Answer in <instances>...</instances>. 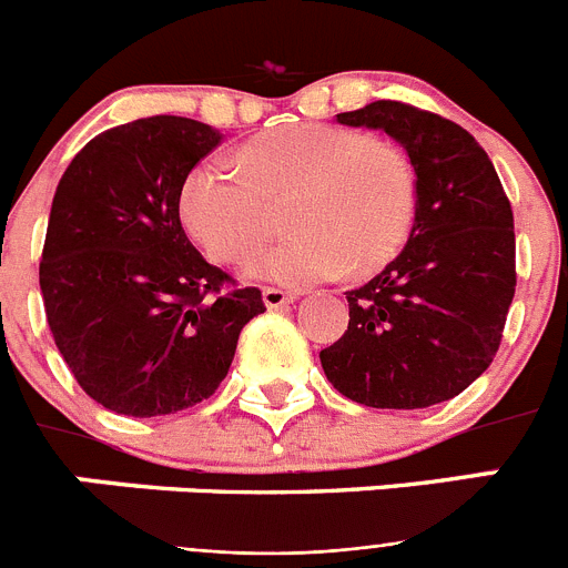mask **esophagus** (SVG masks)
I'll list each match as a JSON object with an SVG mask.
<instances>
[{"instance_id":"1","label":"esophagus","mask_w":568,"mask_h":568,"mask_svg":"<svg viewBox=\"0 0 568 568\" xmlns=\"http://www.w3.org/2000/svg\"><path fill=\"white\" fill-rule=\"evenodd\" d=\"M261 298H264V304H267L270 310H278L284 307V304H293L298 295L290 293V290H278V287H264V293H261Z\"/></svg>"}]
</instances>
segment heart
Returning <instances> with one entry per match:
<instances>
[{
    "instance_id": "b5f03b06",
    "label": "heart",
    "mask_w": 568,
    "mask_h": 568,
    "mask_svg": "<svg viewBox=\"0 0 568 568\" xmlns=\"http://www.w3.org/2000/svg\"><path fill=\"white\" fill-rule=\"evenodd\" d=\"M241 168L210 155L182 187V219L213 258L247 253L267 233V204L293 195L284 227L261 244L244 273L278 284H313L344 270L373 273L393 261L415 222V175L384 139L335 124L275 128L241 148Z\"/></svg>"
}]
</instances>
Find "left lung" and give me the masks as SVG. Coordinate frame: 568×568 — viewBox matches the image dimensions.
Masks as SVG:
<instances>
[{
  "instance_id": "left-lung-1",
  "label": "left lung",
  "mask_w": 568,
  "mask_h": 568,
  "mask_svg": "<svg viewBox=\"0 0 568 568\" xmlns=\"http://www.w3.org/2000/svg\"><path fill=\"white\" fill-rule=\"evenodd\" d=\"M384 130L415 170L406 247L349 290V327L321 349L329 384L375 409H424L486 373L515 298V219L489 155L460 124L404 102L338 113Z\"/></svg>"
}]
</instances>
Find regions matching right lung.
Returning <instances> with one entry per match:
<instances>
[{
	"instance_id": "obj_1",
	"label": "right lung",
	"mask_w": 568,
	"mask_h": 568,
	"mask_svg": "<svg viewBox=\"0 0 568 568\" xmlns=\"http://www.w3.org/2000/svg\"><path fill=\"white\" fill-rule=\"evenodd\" d=\"M222 133L150 115L90 139L59 182L39 287L64 364L90 398L133 418L202 404L233 364L261 290L233 287L190 244L179 202Z\"/></svg>"
}]
</instances>
